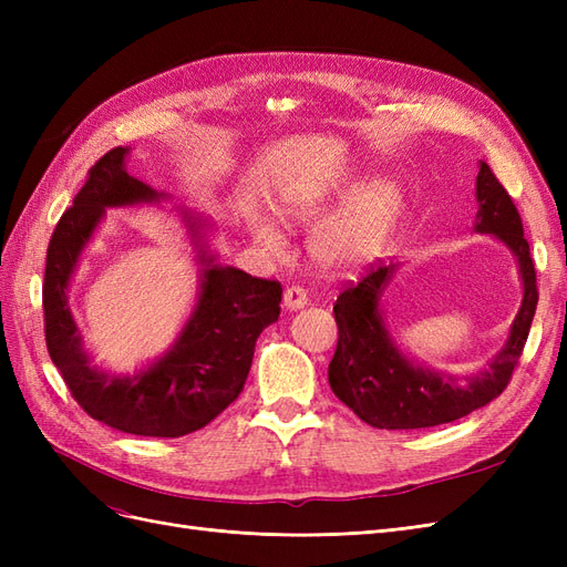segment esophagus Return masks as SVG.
<instances>
[{"label":"esophagus","instance_id":"34e87169","mask_svg":"<svg viewBox=\"0 0 567 567\" xmlns=\"http://www.w3.org/2000/svg\"><path fill=\"white\" fill-rule=\"evenodd\" d=\"M307 305V293L305 288L300 286H290L284 290V307L288 312H296V310H302V307Z\"/></svg>","mask_w":567,"mask_h":567}]
</instances>
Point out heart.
I'll list each match as a JSON object with an SVG mask.
<instances>
[{
  "label": "heart",
  "mask_w": 567,
  "mask_h": 567,
  "mask_svg": "<svg viewBox=\"0 0 567 567\" xmlns=\"http://www.w3.org/2000/svg\"><path fill=\"white\" fill-rule=\"evenodd\" d=\"M346 188L336 182H307L290 186L279 196L277 213L288 227H307L342 198ZM404 188L392 179L371 182L326 219L310 238L312 260L323 271H346L375 255L404 210ZM252 241L274 260L286 255L281 231L265 217H250Z\"/></svg>",
  "instance_id": "1"
}]
</instances>
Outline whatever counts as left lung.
<instances>
[{
	"instance_id": "1",
	"label": "left lung",
	"mask_w": 567,
	"mask_h": 567,
	"mask_svg": "<svg viewBox=\"0 0 567 567\" xmlns=\"http://www.w3.org/2000/svg\"><path fill=\"white\" fill-rule=\"evenodd\" d=\"M475 231L492 234L518 260L523 281L520 310L511 323L506 346L487 367L458 383L454 375L425 369L400 350L390 336L381 298L398 265H375L357 286L342 290L333 305L338 348L329 364V383L336 398L373 427L414 431L468 416L471 411L499 398L518 367L525 340L537 310V274L525 241L520 215L506 188L480 161L475 182Z\"/></svg>"
}]
</instances>
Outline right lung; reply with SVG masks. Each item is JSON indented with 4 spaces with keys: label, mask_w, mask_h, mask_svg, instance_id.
<instances>
[{
    "label": "right lung",
    "mask_w": 567,
    "mask_h": 567,
    "mask_svg": "<svg viewBox=\"0 0 567 567\" xmlns=\"http://www.w3.org/2000/svg\"><path fill=\"white\" fill-rule=\"evenodd\" d=\"M130 148L99 158L73 205L51 234L42 286L44 336L51 362L75 402L115 431L142 437H182L219 416L244 390L255 342L281 312V284L219 265L205 244L208 219L182 210L198 250L200 288L192 317L161 359L136 373L115 375L92 364L68 307V286L80 255L109 208L169 198L125 169Z\"/></svg>",
    "instance_id": "1"
}]
</instances>
